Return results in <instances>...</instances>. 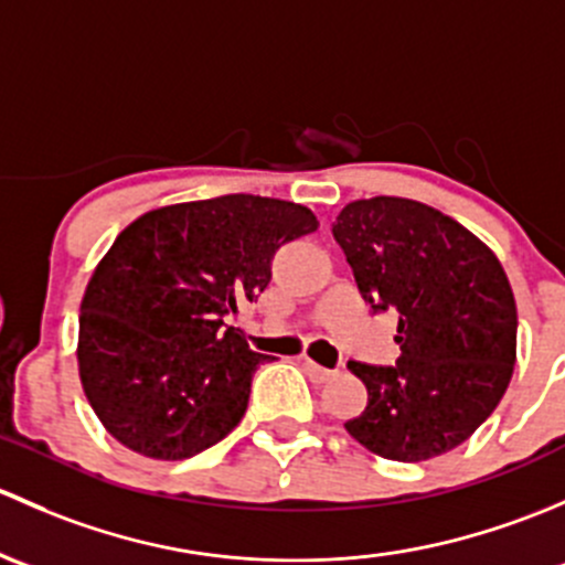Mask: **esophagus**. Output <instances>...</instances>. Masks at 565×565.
Instances as JSON below:
<instances>
[{
	"instance_id": "obj_1",
	"label": "esophagus",
	"mask_w": 565,
	"mask_h": 565,
	"mask_svg": "<svg viewBox=\"0 0 565 565\" xmlns=\"http://www.w3.org/2000/svg\"><path fill=\"white\" fill-rule=\"evenodd\" d=\"M301 364H305V370H307V375L310 377H316V381H331V377L337 375V370H326V367H321V364L318 362H312L310 356H305L301 359Z\"/></svg>"
}]
</instances>
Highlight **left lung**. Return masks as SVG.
Instances as JSON below:
<instances>
[{
  "instance_id": "8db88e82",
  "label": "left lung",
  "mask_w": 565,
  "mask_h": 565,
  "mask_svg": "<svg viewBox=\"0 0 565 565\" xmlns=\"http://www.w3.org/2000/svg\"><path fill=\"white\" fill-rule=\"evenodd\" d=\"M372 310H397L392 367L348 362L367 408L345 429L372 455L422 462L457 449L498 408L516 362V305L484 242L449 214L377 195L331 225Z\"/></svg>"
}]
</instances>
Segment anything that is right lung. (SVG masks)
Returning <instances> with one entry per match:
<instances>
[{
	"mask_svg": "<svg viewBox=\"0 0 565 565\" xmlns=\"http://www.w3.org/2000/svg\"><path fill=\"white\" fill-rule=\"evenodd\" d=\"M316 228L301 203L236 193L152 209L116 236L81 301L78 375L121 446L173 462L242 422L266 356L223 318Z\"/></svg>",
	"mask_w": 565,
	"mask_h": 565,
	"instance_id": "right-lung-1",
	"label": "right lung"
}]
</instances>
